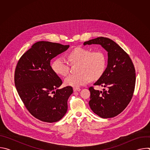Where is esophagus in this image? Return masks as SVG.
I'll return each mask as SVG.
<instances>
[{
  "label": "esophagus",
  "instance_id": "34e87169",
  "mask_svg": "<svg viewBox=\"0 0 150 150\" xmlns=\"http://www.w3.org/2000/svg\"><path fill=\"white\" fill-rule=\"evenodd\" d=\"M81 90V89L79 88H76V87H74V91L76 92V91H79Z\"/></svg>",
  "mask_w": 150,
  "mask_h": 150
}]
</instances>
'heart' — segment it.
Segmentation results:
<instances>
[{"label": "heart", "instance_id": "heart-1", "mask_svg": "<svg viewBox=\"0 0 150 150\" xmlns=\"http://www.w3.org/2000/svg\"><path fill=\"white\" fill-rule=\"evenodd\" d=\"M68 59L72 65H77L75 74L69 75L65 83L69 86L78 87L87 83L90 79L97 80L104 74L107 65L105 53L100 50L91 51L84 47H76L69 52ZM54 72L60 76L67 75L69 71L68 62L63 57L56 58L52 63Z\"/></svg>", "mask_w": 150, "mask_h": 150}]
</instances>
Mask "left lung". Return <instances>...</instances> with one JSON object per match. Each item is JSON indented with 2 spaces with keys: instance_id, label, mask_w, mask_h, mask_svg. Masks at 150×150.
Here are the masks:
<instances>
[{
  "instance_id": "1",
  "label": "left lung",
  "mask_w": 150,
  "mask_h": 150,
  "mask_svg": "<svg viewBox=\"0 0 150 150\" xmlns=\"http://www.w3.org/2000/svg\"><path fill=\"white\" fill-rule=\"evenodd\" d=\"M100 45L108 52V62L104 74L94 83L105 87L103 91L90 87L89 105L102 118L113 117L122 112L131 101L135 86L134 63L128 54L110 38L100 37L83 42V45Z\"/></svg>"
}]
</instances>
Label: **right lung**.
I'll return each instance as SVG.
<instances>
[{"label": "right lung", "instance_id": "add662e5", "mask_svg": "<svg viewBox=\"0 0 150 150\" xmlns=\"http://www.w3.org/2000/svg\"><path fill=\"white\" fill-rule=\"evenodd\" d=\"M69 47L38 41L17 63L14 75L17 92L28 111L41 121L57 122L67 112L68 100L73 89L71 86L57 89L62 81L53 71L50 60Z\"/></svg>", "mask_w": 150, "mask_h": 150}]
</instances>
